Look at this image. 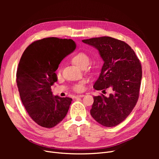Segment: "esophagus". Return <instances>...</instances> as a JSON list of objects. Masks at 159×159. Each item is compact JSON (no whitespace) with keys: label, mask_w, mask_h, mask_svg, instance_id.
<instances>
[{"label":"esophagus","mask_w":159,"mask_h":159,"mask_svg":"<svg viewBox=\"0 0 159 159\" xmlns=\"http://www.w3.org/2000/svg\"><path fill=\"white\" fill-rule=\"evenodd\" d=\"M84 95H76L75 96V98H84Z\"/></svg>","instance_id":"obj_1"}]
</instances>
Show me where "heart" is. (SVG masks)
Returning <instances> with one entry per match:
<instances>
[{"instance_id":"heart-1","label":"heart","mask_w":159,"mask_h":159,"mask_svg":"<svg viewBox=\"0 0 159 159\" xmlns=\"http://www.w3.org/2000/svg\"><path fill=\"white\" fill-rule=\"evenodd\" d=\"M89 55L84 52H75L72 54L70 57V61L74 65L80 68H84L87 66L89 62ZM90 70V69H89ZM57 75H61V71L60 69L57 70ZM85 81H81L78 84H77L73 86V90L75 92L80 93L85 89Z\"/></svg>"}]
</instances>
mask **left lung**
<instances>
[{"mask_svg": "<svg viewBox=\"0 0 159 159\" xmlns=\"http://www.w3.org/2000/svg\"><path fill=\"white\" fill-rule=\"evenodd\" d=\"M97 48L104 61L96 90L112 89L108 97L101 93L93 97L90 113L96 121L107 127L116 126L131 113L138 102L142 78L140 60L126 42L103 36L83 40Z\"/></svg>", "mask_w": 159, "mask_h": 159, "instance_id": "8db88e82", "label": "left lung"}]
</instances>
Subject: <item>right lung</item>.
<instances>
[{"label":"right lung","mask_w":159,"mask_h":159,"mask_svg":"<svg viewBox=\"0 0 159 159\" xmlns=\"http://www.w3.org/2000/svg\"><path fill=\"white\" fill-rule=\"evenodd\" d=\"M75 49L71 39L50 37L37 40L23 52L16 71L20 99L29 116L38 125L52 128L68 113L72 99L53 96L55 71L61 61Z\"/></svg>","instance_id":"obj_1"}]
</instances>
